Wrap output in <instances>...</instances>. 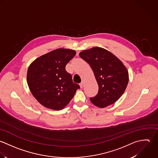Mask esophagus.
Returning a JSON list of instances; mask_svg holds the SVG:
<instances>
[{"label":"esophagus","instance_id":"1","mask_svg":"<svg viewBox=\"0 0 158 158\" xmlns=\"http://www.w3.org/2000/svg\"><path fill=\"white\" fill-rule=\"evenodd\" d=\"M79 85H80L81 89H82V88L84 87V82H82L79 84Z\"/></svg>","mask_w":158,"mask_h":158}]
</instances>
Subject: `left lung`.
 I'll return each instance as SVG.
<instances>
[{
  "label": "left lung",
  "mask_w": 158,
  "mask_h": 158,
  "mask_svg": "<svg viewBox=\"0 0 158 158\" xmlns=\"http://www.w3.org/2000/svg\"><path fill=\"white\" fill-rule=\"evenodd\" d=\"M79 56L91 66L98 85V93L90 98L91 102L100 108L115 102L125 92L128 83L126 66L112 53L102 48L84 50Z\"/></svg>",
  "instance_id": "8db88e82"
}]
</instances>
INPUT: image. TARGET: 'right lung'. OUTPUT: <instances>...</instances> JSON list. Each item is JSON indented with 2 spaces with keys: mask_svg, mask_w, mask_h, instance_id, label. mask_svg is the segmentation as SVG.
<instances>
[{
  "mask_svg": "<svg viewBox=\"0 0 158 158\" xmlns=\"http://www.w3.org/2000/svg\"><path fill=\"white\" fill-rule=\"evenodd\" d=\"M76 54L74 50L60 48L40 56L30 64L27 84L33 96L43 106L61 110L80 88L65 69Z\"/></svg>",
  "mask_w": 158,
  "mask_h": 158,
  "instance_id": "add662e5",
  "label": "right lung"
}]
</instances>
